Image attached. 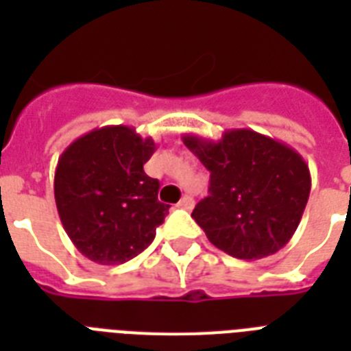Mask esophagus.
<instances>
[{"mask_svg": "<svg viewBox=\"0 0 351 351\" xmlns=\"http://www.w3.org/2000/svg\"><path fill=\"white\" fill-rule=\"evenodd\" d=\"M193 205H195V200H193L191 196H184V198L178 202V207H180V209L189 210V209H193Z\"/></svg>", "mask_w": 351, "mask_h": 351, "instance_id": "esophagus-1", "label": "esophagus"}]
</instances>
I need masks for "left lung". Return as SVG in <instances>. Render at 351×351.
Segmentation results:
<instances>
[{
	"mask_svg": "<svg viewBox=\"0 0 351 351\" xmlns=\"http://www.w3.org/2000/svg\"><path fill=\"white\" fill-rule=\"evenodd\" d=\"M182 141L210 171L209 196L191 215L210 243L238 259H261L283 249L310 196L303 156L247 128L227 130L220 141L193 133Z\"/></svg>",
	"mask_w": 351,
	"mask_h": 351,
	"instance_id": "1",
	"label": "left lung"
}]
</instances>
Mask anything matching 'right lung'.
Listing matches in <instances>:
<instances>
[{
  "mask_svg": "<svg viewBox=\"0 0 351 351\" xmlns=\"http://www.w3.org/2000/svg\"><path fill=\"white\" fill-rule=\"evenodd\" d=\"M156 151L131 126L88 131L62 151L53 196L61 223L77 250L99 265H121L155 240L169 205L160 184L144 173Z\"/></svg>",
  "mask_w": 351,
  "mask_h": 351,
  "instance_id": "right-lung-1",
  "label": "right lung"
}]
</instances>
